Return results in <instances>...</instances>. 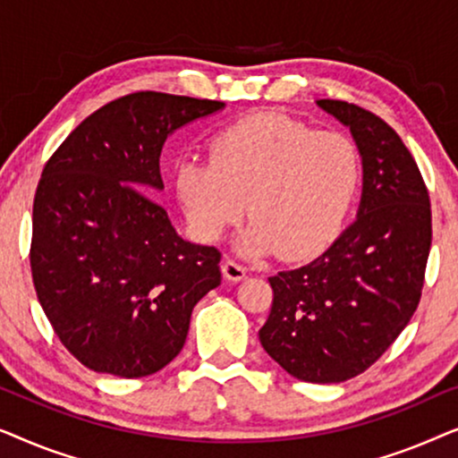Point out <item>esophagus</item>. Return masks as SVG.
<instances>
[{
	"mask_svg": "<svg viewBox=\"0 0 458 458\" xmlns=\"http://www.w3.org/2000/svg\"><path fill=\"white\" fill-rule=\"evenodd\" d=\"M246 267H242L240 262H235V260H225L223 262V275H225V279H229V281H242V279H246Z\"/></svg>",
	"mask_w": 458,
	"mask_h": 458,
	"instance_id": "esophagus-1",
	"label": "esophagus"
}]
</instances>
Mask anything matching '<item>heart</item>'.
<instances>
[{
	"label": "heart",
	"mask_w": 458,
	"mask_h": 458,
	"mask_svg": "<svg viewBox=\"0 0 458 458\" xmlns=\"http://www.w3.org/2000/svg\"><path fill=\"white\" fill-rule=\"evenodd\" d=\"M360 177L359 149L340 131L281 114H254L212 137L208 162L185 160L174 187L187 223L218 242L252 218L240 248L296 260L321 250L344 221Z\"/></svg>",
	"instance_id": "b5f03b06"
}]
</instances>
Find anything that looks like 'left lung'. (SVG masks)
<instances>
[{
    "label": "left lung",
    "mask_w": 458,
    "mask_h": 458,
    "mask_svg": "<svg viewBox=\"0 0 458 458\" xmlns=\"http://www.w3.org/2000/svg\"><path fill=\"white\" fill-rule=\"evenodd\" d=\"M317 106L350 129L362 160L356 218L309 265L268 277L262 348L292 377L340 384L367 371L417 310L431 248L429 193L390 124L340 99Z\"/></svg>",
    "instance_id": "8db88e82"
}]
</instances>
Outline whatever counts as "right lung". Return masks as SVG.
Here are the masks:
<instances>
[{
	"mask_svg": "<svg viewBox=\"0 0 458 458\" xmlns=\"http://www.w3.org/2000/svg\"><path fill=\"white\" fill-rule=\"evenodd\" d=\"M223 102L140 91L87 116L41 173L30 271L41 309L74 359L146 377L183 348L191 310L221 285V252L174 231L162 191L166 137Z\"/></svg>",
	"mask_w": 458,
	"mask_h": 458,
	"instance_id": "add662e5",
	"label": "right lung"
}]
</instances>
